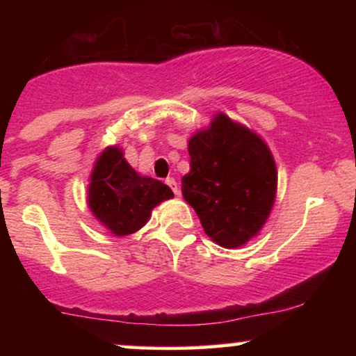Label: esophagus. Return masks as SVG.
I'll list each match as a JSON object with an SVG mask.
<instances>
[{
	"label": "esophagus",
	"mask_w": 356,
	"mask_h": 356,
	"mask_svg": "<svg viewBox=\"0 0 356 356\" xmlns=\"http://www.w3.org/2000/svg\"><path fill=\"white\" fill-rule=\"evenodd\" d=\"M165 184L170 187V189L174 191L175 195L181 194V189H179V184H177V181H175L174 177H167V179H165Z\"/></svg>",
	"instance_id": "34e87169"
}]
</instances>
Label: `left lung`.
Returning a JSON list of instances; mask_svg holds the SVG:
<instances>
[{
    "mask_svg": "<svg viewBox=\"0 0 356 356\" xmlns=\"http://www.w3.org/2000/svg\"><path fill=\"white\" fill-rule=\"evenodd\" d=\"M191 170L182 195L209 238L222 248L244 246L269 218L277 172L271 150L248 127L224 113L189 140Z\"/></svg>",
    "mask_w": 356,
    "mask_h": 356,
    "instance_id": "1",
    "label": "left lung"
}]
</instances>
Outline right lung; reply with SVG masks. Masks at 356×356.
<instances>
[{"label": "right lung", "mask_w": 356, "mask_h": 356, "mask_svg": "<svg viewBox=\"0 0 356 356\" xmlns=\"http://www.w3.org/2000/svg\"><path fill=\"white\" fill-rule=\"evenodd\" d=\"M172 197L169 186L137 174L118 147H107L90 175V211L115 236L137 232L157 204Z\"/></svg>", "instance_id": "add662e5"}]
</instances>
